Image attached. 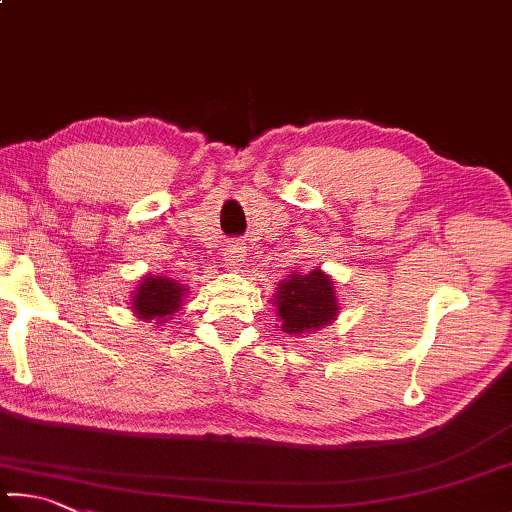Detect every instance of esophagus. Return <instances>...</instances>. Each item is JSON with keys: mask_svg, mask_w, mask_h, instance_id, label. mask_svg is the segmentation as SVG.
I'll return each mask as SVG.
<instances>
[{"mask_svg": "<svg viewBox=\"0 0 512 512\" xmlns=\"http://www.w3.org/2000/svg\"><path fill=\"white\" fill-rule=\"evenodd\" d=\"M244 262H246V246L241 244V241H230L224 253L226 268H241Z\"/></svg>", "mask_w": 512, "mask_h": 512, "instance_id": "esophagus-1", "label": "esophagus"}]
</instances>
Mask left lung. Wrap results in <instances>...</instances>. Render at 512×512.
Wrapping results in <instances>:
<instances>
[{
	"instance_id": "left-lung-1",
	"label": "left lung",
	"mask_w": 512,
	"mask_h": 512,
	"mask_svg": "<svg viewBox=\"0 0 512 512\" xmlns=\"http://www.w3.org/2000/svg\"><path fill=\"white\" fill-rule=\"evenodd\" d=\"M277 318L284 333H304L329 324L338 313L333 282L320 271L291 275L277 286Z\"/></svg>"
}]
</instances>
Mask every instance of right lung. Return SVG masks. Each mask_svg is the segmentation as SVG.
I'll use <instances>...</instances> for the list:
<instances>
[{"label":"right lung","instance_id":"obj_1","mask_svg":"<svg viewBox=\"0 0 512 512\" xmlns=\"http://www.w3.org/2000/svg\"><path fill=\"white\" fill-rule=\"evenodd\" d=\"M185 295V286L176 284L165 277H147L136 288L134 295V311L143 320H163L165 315L179 311L181 297Z\"/></svg>","mask_w":512,"mask_h":512}]
</instances>
